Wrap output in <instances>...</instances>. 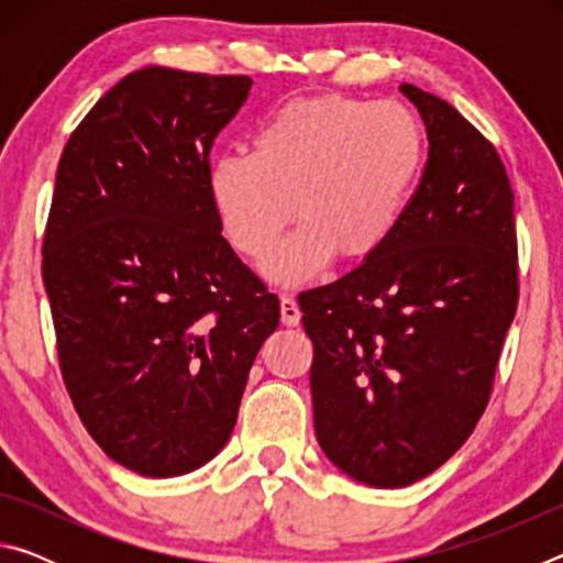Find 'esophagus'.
Masks as SVG:
<instances>
[{
    "instance_id": "1",
    "label": "esophagus",
    "mask_w": 563,
    "mask_h": 563,
    "mask_svg": "<svg viewBox=\"0 0 563 563\" xmlns=\"http://www.w3.org/2000/svg\"><path fill=\"white\" fill-rule=\"evenodd\" d=\"M280 318H283V325L288 328H295L300 322V308L290 295H280Z\"/></svg>"
}]
</instances>
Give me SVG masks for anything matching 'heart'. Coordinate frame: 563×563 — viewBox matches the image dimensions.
<instances>
[{
	"label": "heart",
	"mask_w": 563,
	"mask_h": 563,
	"mask_svg": "<svg viewBox=\"0 0 563 563\" xmlns=\"http://www.w3.org/2000/svg\"><path fill=\"white\" fill-rule=\"evenodd\" d=\"M424 164V131L395 101L328 93L283 103L255 131L253 154L208 168L218 225L238 253L263 261L298 211L302 225L265 261V275L300 285L332 255L365 261L402 221Z\"/></svg>",
	"instance_id": "heart-1"
}]
</instances>
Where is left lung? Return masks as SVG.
Segmentation results:
<instances>
[{"mask_svg": "<svg viewBox=\"0 0 563 563\" xmlns=\"http://www.w3.org/2000/svg\"><path fill=\"white\" fill-rule=\"evenodd\" d=\"M399 89L430 139L402 221L355 271L298 295L318 442L379 489L432 474L474 432L519 302L514 194L497 148L452 103Z\"/></svg>", "mask_w": 563, "mask_h": 563, "instance_id": "obj_1", "label": "left lung"}]
</instances>
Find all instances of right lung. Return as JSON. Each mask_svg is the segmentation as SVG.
Returning a JSON list of instances; mask_svg holds the SVG:
<instances>
[{
  "label": "right lung",
  "mask_w": 563,
  "mask_h": 563,
  "mask_svg": "<svg viewBox=\"0 0 563 563\" xmlns=\"http://www.w3.org/2000/svg\"><path fill=\"white\" fill-rule=\"evenodd\" d=\"M251 76L146 66L66 141L42 278L87 432L131 472L178 476L231 437L280 302L221 235L211 148Z\"/></svg>",
  "instance_id": "add662e5"
}]
</instances>
